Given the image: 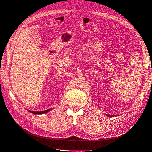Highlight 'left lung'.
<instances>
[{
  "label": "left lung",
  "instance_id": "obj_1",
  "mask_svg": "<svg viewBox=\"0 0 152 152\" xmlns=\"http://www.w3.org/2000/svg\"><path fill=\"white\" fill-rule=\"evenodd\" d=\"M109 116H110V115H109ZM110 117H112V116H110Z\"/></svg>",
  "mask_w": 152,
  "mask_h": 152
}]
</instances>
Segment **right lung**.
Here are the masks:
<instances>
[{"mask_svg": "<svg viewBox=\"0 0 152 152\" xmlns=\"http://www.w3.org/2000/svg\"><path fill=\"white\" fill-rule=\"evenodd\" d=\"M50 109H48L46 110H44V111H42V112H33V111H30L31 113H34V114H42V113H47L48 112H49Z\"/></svg>", "mask_w": 152, "mask_h": 152, "instance_id": "obj_1", "label": "right lung"}]
</instances>
